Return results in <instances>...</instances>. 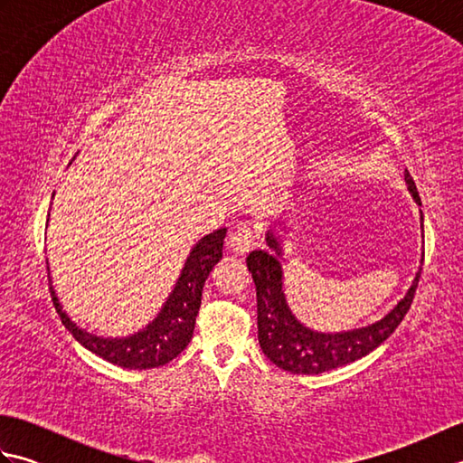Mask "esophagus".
Listing matches in <instances>:
<instances>
[{
	"instance_id": "obj_1",
	"label": "esophagus",
	"mask_w": 463,
	"mask_h": 463,
	"mask_svg": "<svg viewBox=\"0 0 463 463\" xmlns=\"http://www.w3.org/2000/svg\"><path fill=\"white\" fill-rule=\"evenodd\" d=\"M254 244V232L249 229V226H241V229L234 231L229 241H226V247L234 254V257H244Z\"/></svg>"
}]
</instances>
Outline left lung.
I'll list each match as a JSON object with an SVG mask.
<instances>
[{"label": "left lung", "instance_id": "left-lung-1", "mask_svg": "<svg viewBox=\"0 0 463 463\" xmlns=\"http://www.w3.org/2000/svg\"><path fill=\"white\" fill-rule=\"evenodd\" d=\"M408 191L420 206L416 183L410 173H404ZM421 239H424V214L420 211ZM269 250H252L247 257V267L257 287V312H259V344L272 364L292 373H322L344 364L356 362L376 350L392 332L398 328L402 318L410 310L418 288L421 267L411 280L408 292L386 317L368 324V326L342 330V332H318L294 317L287 297H284V274H282V237L267 231ZM424 262V252L421 260Z\"/></svg>", "mask_w": 463, "mask_h": 463}]
</instances>
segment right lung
Segmentation results:
<instances>
[{
  "label": "right lung",
  "mask_w": 463,
  "mask_h": 463,
  "mask_svg": "<svg viewBox=\"0 0 463 463\" xmlns=\"http://www.w3.org/2000/svg\"><path fill=\"white\" fill-rule=\"evenodd\" d=\"M224 237L226 229H219L196 242L184 260L181 277L176 279L171 294L163 302L159 314L141 330L121 338L97 336V334L77 326V322L69 318V314L63 310L61 302H59L53 288L52 272H49L47 267L52 297L59 318H61L63 326L73 334V338L81 346L91 350L99 358L115 364V366L129 370L165 366L166 362L179 356L193 338L194 320L201 308L204 280L209 279L214 264L222 259Z\"/></svg>",
  "instance_id": "1"
}]
</instances>
